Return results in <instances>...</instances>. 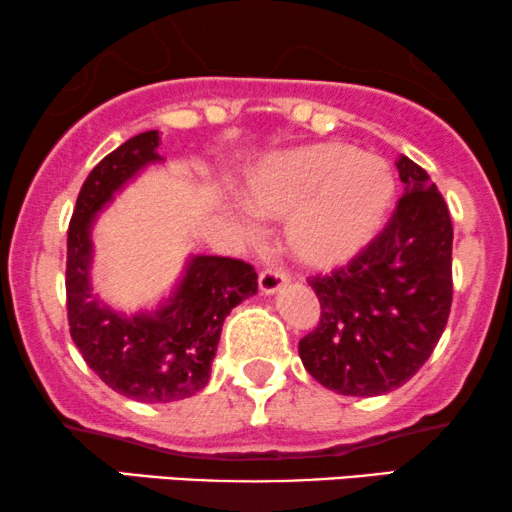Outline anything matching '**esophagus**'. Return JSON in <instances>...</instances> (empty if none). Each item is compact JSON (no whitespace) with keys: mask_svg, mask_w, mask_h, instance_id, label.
<instances>
[{"mask_svg":"<svg viewBox=\"0 0 512 512\" xmlns=\"http://www.w3.org/2000/svg\"><path fill=\"white\" fill-rule=\"evenodd\" d=\"M287 282H289V277L282 268H268V270H263L261 275H258V287H261L265 296L277 294V291H280Z\"/></svg>","mask_w":512,"mask_h":512,"instance_id":"1","label":"esophagus"}]
</instances>
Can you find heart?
Returning <instances> with one entry per match:
<instances>
[{
	"label": "heart",
	"instance_id": "1",
	"mask_svg": "<svg viewBox=\"0 0 512 512\" xmlns=\"http://www.w3.org/2000/svg\"><path fill=\"white\" fill-rule=\"evenodd\" d=\"M247 204L256 216L289 218L284 237L298 261L331 268L355 258L386 228L395 174L386 159L353 145H305L256 169Z\"/></svg>",
	"mask_w": 512,
	"mask_h": 512
}]
</instances>
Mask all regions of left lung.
I'll use <instances>...</instances> for the list:
<instances>
[{"label":"left lung","mask_w":512,"mask_h":512,"mask_svg":"<svg viewBox=\"0 0 512 512\" xmlns=\"http://www.w3.org/2000/svg\"><path fill=\"white\" fill-rule=\"evenodd\" d=\"M404 195L381 235L343 268L310 277L320 324L298 343L303 367L338 395L374 397L426 364L451 310L449 209L430 176L400 155Z\"/></svg>","instance_id":"1"}]
</instances>
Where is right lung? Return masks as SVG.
Masks as SVG:
<instances>
[{
  "instance_id": "right-lung-1",
  "label": "right lung",
  "mask_w": 512,
  "mask_h": 512,
  "mask_svg": "<svg viewBox=\"0 0 512 512\" xmlns=\"http://www.w3.org/2000/svg\"><path fill=\"white\" fill-rule=\"evenodd\" d=\"M159 134L145 131L112 150L91 169L79 190L68 228L70 336L105 386L129 400L167 404L209 383L225 317L258 291L249 263L225 256H192L171 296L152 313H115L91 291V228L119 190L157 155Z\"/></svg>"
}]
</instances>
